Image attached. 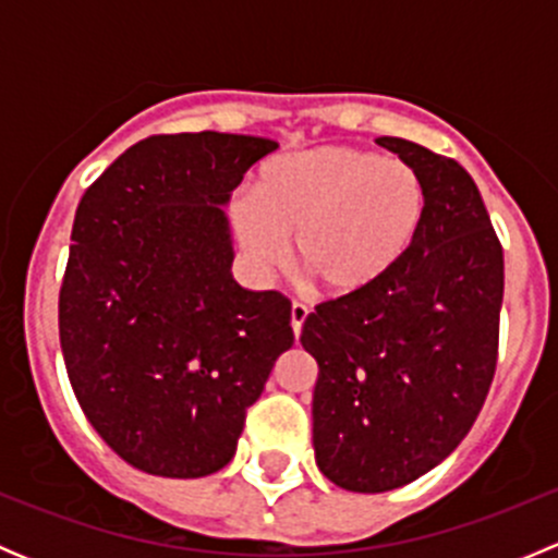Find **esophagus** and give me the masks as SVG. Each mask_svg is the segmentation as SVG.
Returning a JSON list of instances; mask_svg holds the SVG:
<instances>
[{
  "label": "esophagus",
  "instance_id": "esophagus-1",
  "mask_svg": "<svg viewBox=\"0 0 558 558\" xmlns=\"http://www.w3.org/2000/svg\"><path fill=\"white\" fill-rule=\"evenodd\" d=\"M307 307L302 305V302H294V305H291V329H294V335L300 337V331H302V324H305V318H307Z\"/></svg>",
  "mask_w": 558,
  "mask_h": 558
}]
</instances>
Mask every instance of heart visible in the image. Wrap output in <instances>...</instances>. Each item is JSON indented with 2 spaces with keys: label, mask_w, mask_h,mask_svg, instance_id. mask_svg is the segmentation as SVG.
Here are the masks:
<instances>
[{
  "label": "heart",
  "mask_w": 558,
  "mask_h": 558,
  "mask_svg": "<svg viewBox=\"0 0 558 558\" xmlns=\"http://www.w3.org/2000/svg\"><path fill=\"white\" fill-rule=\"evenodd\" d=\"M247 256L275 267L294 238V269L326 296L351 300L386 280L418 240L426 183L413 165L351 145L275 156L234 202Z\"/></svg>",
  "instance_id": "b5f03b06"
}]
</instances>
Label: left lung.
I'll use <instances>...</instances> for the list:
<instances>
[{
    "instance_id": "obj_1",
    "label": "left lung",
    "mask_w": 558,
    "mask_h": 558,
    "mask_svg": "<svg viewBox=\"0 0 558 558\" xmlns=\"http://www.w3.org/2000/svg\"><path fill=\"white\" fill-rule=\"evenodd\" d=\"M375 143L424 178V227L386 280L318 305L300 337L318 362L315 464L359 494L415 481L464 440L497 369L505 291L502 245L470 172L410 140Z\"/></svg>"
}]
</instances>
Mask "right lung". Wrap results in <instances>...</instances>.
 Masks as SVG:
<instances>
[{"label":"right lung","mask_w":558,"mask_h":558,"mask_svg":"<svg viewBox=\"0 0 558 558\" xmlns=\"http://www.w3.org/2000/svg\"><path fill=\"white\" fill-rule=\"evenodd\" d=\"M275 148L223 132L140 140L77 205L59 294L66 375L97 435L148 475L227 466L294 345L291 302L234 280L223 210Z\"/></svg>","instance_id":"add662e5"}]
</instances>
